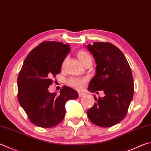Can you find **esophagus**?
Returning <instances> with one entry per match:
<instances>
[{
  "instance_id": "1",
  "label": "esophagus",
  "mask_w": 151,
  "mask_h": 151,
  "mask_svg": "<svg viewBox=\"0 0 151 151\" xmlns=\"http://www.w3.org/2000/svg\"><path fill=\"white\" fill-rule=\"evenodd\" d=\"M85 94V93H84V92H78V96L79 97H82V96H83Z\"/></svg>"
}]
</instances>
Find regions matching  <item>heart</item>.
<instances>
[{
    "mask_svg": "<svg viewBox=\"0 0 151 151\" xmlns=\"http://www.w3.org/2000/svg\"><path fill=\"white\" fill-rule=\"evenodd\" d=\"M78 57L83 65L88 61H92V57L90 55L84 51H79L78 52ZM87 81V78H79L73 77L70 78L67 81V84L70 86L75 88V89L81 90L84 87V84Z\"/></svg>",
    "mask_w": 151,
    "mask_h": 151,
    "instance_id": "heart-1",
    "label": "heart"
}]
</instances>
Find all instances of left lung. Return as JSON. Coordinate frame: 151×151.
I'll use <instances>...</instances> for the list:
<instances>
[{"label": "left lung", "instance_id": "8db88e82", "mask_svg": "<svg viewBox=\"0 0 151 151\" xmlns=\"http://www.w3.org/2000/svg\"><path fill=\"white\" fill-rule=\"evenodd\" d=\"M87 48L96 63V73L89 84L92 92L103 90L105 96H94V106L87 116L95 125L111 127L125 118L134 93L129 65L122 51L109 42H94Z\"/></svg>", "mask_w": 151, "mask_h": 151}]
</instances>
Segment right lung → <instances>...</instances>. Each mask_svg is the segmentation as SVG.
I'll return each mask as SVG.
<instances>
[{"label": "right lung", "mask_w": 151, "mask_h": 151, "mask_svg": "<svg viewBox=\"0 0 151 151\" xmlns=\"http://www.w3.org/2000/svg\"><path fill=\"white\" fill-rule=\"evenodd\" d=\"M68 44L45 41L29 52L18 76V99L33 124L49 128L64 119L65 103L78 98V92L63 86L60 94L48 88L70 51Z\"/></svg>", "instance_id": "obj_1"}]
</instances>
